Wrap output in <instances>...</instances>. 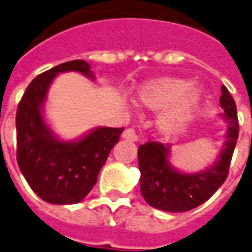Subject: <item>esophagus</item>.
<instances>
[{"label":"esophagus","mask_w":252,"mask_h":252,"mask_svg":"<svg viewBox=\"0 0 252 252\" xmlns=\"http://www.w3.org/2000/svg\"><path fill=\"white\" fill-rule=\"evenodd\" d=\"M123 138H126V140L129 141H137L138 140V136L136 134V132L132 129V128H128L123 132Z\"/></svg>","instance_id":"1"}]
</instances>
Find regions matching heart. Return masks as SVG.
<instances>
[{"mask_svg":"<svg viewBox=\"0 0 252 252\" xmlns=\"http://www.w3.org/2000/svg\"><path fill=\"white\" fill-rule=\"evenodd\" d=\"M137 99L150 110H165L159 118V128L165 134H175L185 128L200 101V91L188 80L163 77L144 84Z\"/></svg>","mask_w":252,"mask_h":252,"instance_id":"obj_1","label":"heart"}]
</instances>
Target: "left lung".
<instances>
[{"instance_id": "obj_1", "label": "left lung", "mask_w": 252, "mask_h": 252, "mask_svg": "<svg viewBox=\"0 0 252 252\" xmlns=\"http://www.w3.org/2000/svg\"><path fill=\"white\" fill-rule=\"evenodd\" d=\"M220 106L228 123L226 142L214 165L200 173L177 172L169 165V149L160 142L147 141L138 147L141 194L151 207L167 212H185L212 197L228 177L229 165L238 138L236 102L226 87H221Z\"/></svg>"}]
</instances>
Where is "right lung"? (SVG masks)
I'll return each instance as SVG.
<instances>
[{
	"label": "right lung",
	"mask_w": 252,
	"mask_h": 252,
	"mask_svg": "<svg viewBox=\"0 0 252 252\" xmlns=\"http://www.w3.org/2000/svg\"><path fill=\"white\" fill-rule=\"evenodd\" d=\"M67 71L93 77L91 66L81 59L58 64L31 81L16 110L18 165L31 189L53 204L79 203L87 197L124 130L102 126L76 142L55 138L41 108L54 77Z\"/></svg>",
	"instance_id": "add662e5"
}]
</instances>
